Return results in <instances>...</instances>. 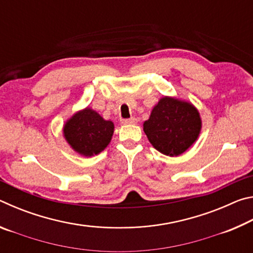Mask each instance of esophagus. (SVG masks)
<instances>
[{
	"instance_id": "34e87169",
	"label": "esophagus",
	"mask_w": 253,
	"mask_h": 253,
	"mask_svg": "<svg viewBox=\"0 0 253 253\" xmlns=\"http://www.w3.org/2000/svg\"><path fill=\"white\" fill-rule=\"evenodd\" d=\"M137 123V119L131 117L129 119H122V124H124V125H134V124Z\"/></svg>"
}]
</instances>
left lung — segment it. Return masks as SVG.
Masks as SVG:
<instances>
[{
    "mask_svg": "<svg viewBox=\"0 0 253 253\" xmlns=\"http://www.w3.org/2000/svg\"><path fill=\"white\" fill-rule=\"evenodd\" d=\"M143 126L153 147L164 155L174 157L186 152L196 142L202 121L193 104L165 96L154 106Z\"/></svg>",
    "mask_w": 253,
    "mask_h": 253,
    "instance_id": "1",
    "label": "left lung"
}]
</instances>
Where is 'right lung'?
<instances>
[{
    "instance_id": "right-lung-1",
    "label": "right lung",
    "mask_w": 253,
    "mask_h": 253,
    "mask_svg": "<svg viewBox=\"0 0 253 253\" xmlns=\"http://www.w3.org/2000/svg\"><path fill=\"white\" fill-rule=\"evenodd\" d=\"M114 123L106 121L89 107L77 111L63 125L67 143L81 156L98 155L108 146L114 134Z\"/></svg>"
}]
</instances>
